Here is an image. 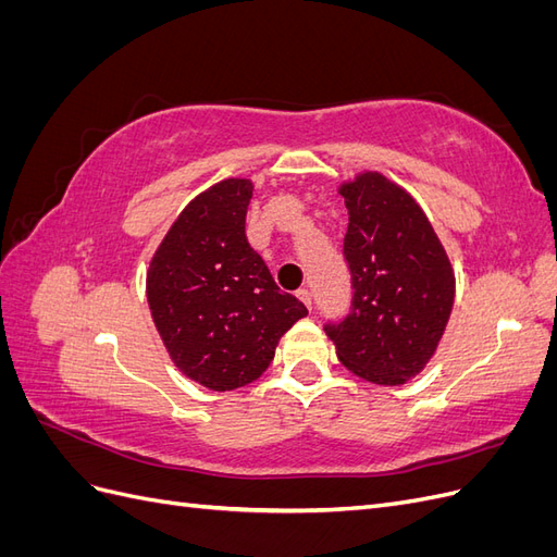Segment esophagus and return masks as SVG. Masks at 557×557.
<instances>
[{
  "label": "esophagus",
  "mask_w": 557,
  "mask_h": 557,
  "mask_svg": "<svg viewBox=\"0 0 557 557\" xmlns=\"http://www.w3.org/2000/svg\"><path fill=\"white\" fill-rule=\"evenodd\" d=\"M297 297H299L301 301H305L307 307H311V293H309L307 288H299V290H297Z\"/></svg>",
  "instance_id": "1"
}]
</instances>
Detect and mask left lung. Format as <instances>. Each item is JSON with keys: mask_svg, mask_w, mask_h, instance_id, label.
<instances>
[{"mask_svg": "<svg viewBox=\"0 0 557 557\" xmlns=\"http://www.w3.org/2000/svg\"><path fill=\"white\" fill-rule=\"evenodd\" d=\"M348 209L344 260L350 311L327 320L336 358L352 374L399 385L428 364L455 297V276L442 242L399 185L376 172L342 185Z\"/></svg>", "mask_w": 557, "mask_h": 557, "instance_id": "8db88e82", "label": "left lung"}]
</instances>
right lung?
<instances>
[{"label":"right lung","instance_id":"add662e5","mask_svg":"<svg viewBox=\"0 0 557 557\" xmlns=\"http://www.w3.org/2000/svg\"><path fill=\"white\" fill-rule=\"evenodd\" d=\"M252 185L227 178L181 211L148 267L146 295L174 364L209 391L256 381L309 311L246 239Z\"/></svg>","mask_w":557,"mask_h":557}]
</instances>
